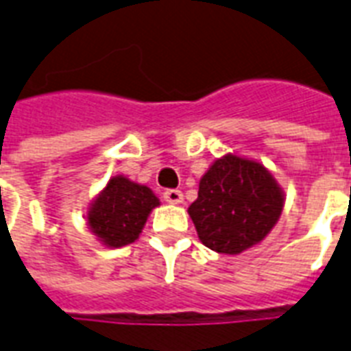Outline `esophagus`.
I'll return each mask as SVG.
<instances>
[{
    "mask_svg": "<svg viewBox=\"0 0 351 351\" xmlns=\"http://www.w3.org/2000/svg\"><path fill=\"white\" fill-rule=\"evenodd\" d=\"M164 200L169 204H180L184 200V195L178 189H165L164 191Z\"/></svg>",
    "mask_w": 351,
    "mask_h": 351,
    "instance_id": "esophagus-1",
    "label": "esophagus"
}]
</instances>
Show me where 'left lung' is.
Masks as SVG:
<instances>
[{
  "label": "left lung",
  "instance_id": "obj_1",
  "mask_svg": "<svg viewBox=\"0 0 351 351\" xmlns=\"http://www.w3.org/2000/svg\"><path fill=\"white\" fill-rule=\"evenodd\" d=\"M282 206V191L264 165L228 154L202 176L189 217L204 245L237 255L271 231Z\"/></svg>",
  "mask_w": 351,
  "mask_h": 351
}]
</instances>
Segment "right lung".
I'll return each mask as SVG.
<instances>
[{"instance_id":"right-lung-1","label":"right lung","mask_w":351,"mask_h":351,"mask_svg":"<svg viewBox=\"0 0 351 351\" xmlns=\"http://www.w3.org/2000/svg\"><path fill=\"white\" fill-rule=\"evenodd\" d=\"M158 198L147 186H140L123 176L109 180L89 211V226L96 237L109 247H121L134 242Z\"/></svg>"}]
</instances>
